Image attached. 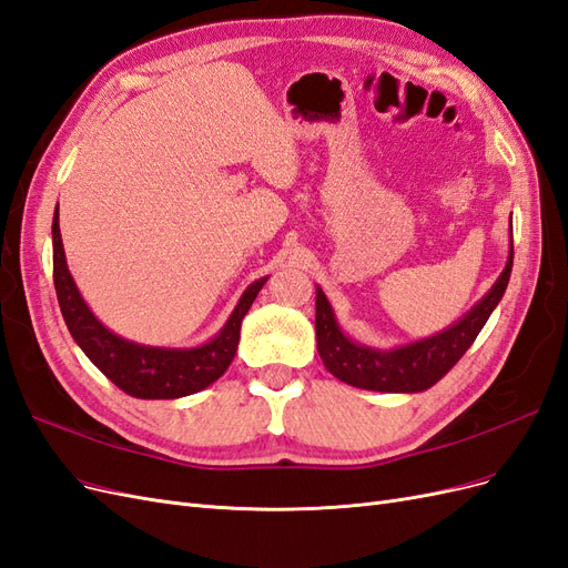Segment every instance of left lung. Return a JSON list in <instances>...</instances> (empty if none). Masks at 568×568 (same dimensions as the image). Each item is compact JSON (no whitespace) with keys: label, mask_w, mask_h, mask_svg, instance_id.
<instances>
[{"label":"left lung","mask_w":568,"mask_h":568,"mask_svg":"<svg viewBox=\"0 0 568 568\" xmlns=\"http://www.w3.org/2000/svg\"><path fill=\"white\" fill-rule=\"evenodd\" d=\"M514 263V244L509 242V255L505 270L488 294L471 305V311L464 313L457 322L445 326L443 332L409 343H400L393 348L365 346L353 341L334 315V307L324 291L317 288L315 298V334H317V353L324 367L336 379L346 382L355 388L379 390V393H419L438 384L448 374L457 359L469 351L478 332L484 329L490 313L503 301L505 288L509 284Z\"/></svg>","instance_id":"1"}]
</instances>
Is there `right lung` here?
<instances>
[{
    "mask_svg": "<svg viewBox=\"0 0 568 568\" xmlns=\"http://www.w3.org/2000/svg\"><path fill=\"white\" fill-rule=\"evenodd\" d=\"M51 246H54L57 298L68 332L101 374H106L120 390L142 400L184 398V395L199 393L217 382L234 359L242 320L253 305L257 291L267 282V277H261L248 284L244 294L239 296L232 315L222 324V329L199 346H146V343H136L111 332L84 303L65 263L59 230V205L54 211V222H51Z\"/></svg>",
    "mask_w": 568,
    "mask_h": 568,
    "instance_id": "add662e5",
    "label": "right lung"
}]
</instances>
